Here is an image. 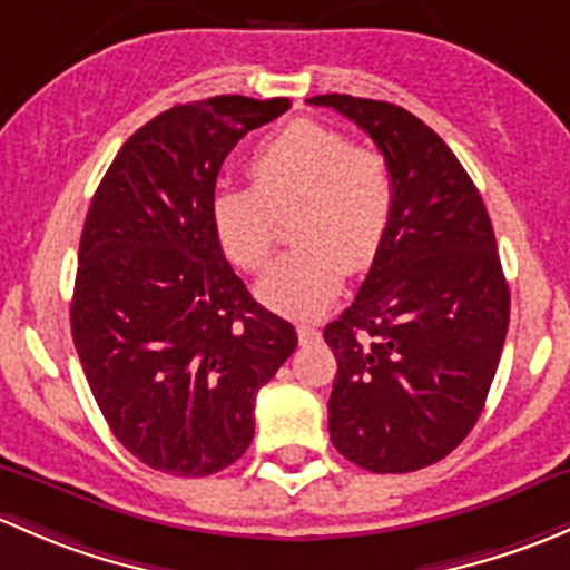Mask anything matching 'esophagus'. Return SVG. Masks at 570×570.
Wrapping results in <instances>:
<instances>
[{
    "label": "esophagus",
    "instance_id": "34e87169",
    "mask_svg": "<svg viewBox=\"0 0 570 570\" xmlns=\"http://www.w3.org/2000/svg\"><path fill=\"white\" fill-rule=\"evenodd\" d=\"M296 332H298V340H302V343H315V340L321 337V328L313 324H296Z\"/></svg>",
    "mask_w": 570,
    "mask_h": 570
}]
</instances>
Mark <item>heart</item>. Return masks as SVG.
Segmentation results:
<instances>
[{"mask_svg": "<svg viewBox=\"0 0 570 570\" xmlns=\"http://www.w3.org/2000/svg\"><path fill=\"white\" fill-rule=\"evenodd\" d=\"M252 189L219 191L210 203L216 242L246 272H261L293 216L298 246L257 283L263 304L283 315H315L337 298L345 274L365 272L390 236L397 180L381 150L356 148L340 128L293 120L257 145Z\"/></svg>", "mask_w": 570, "mask_h": 570, "instance_id": "b5f03b06", "label": "heart"}]
</instances>
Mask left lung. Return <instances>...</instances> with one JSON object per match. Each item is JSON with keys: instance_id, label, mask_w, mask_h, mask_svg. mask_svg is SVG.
Returning a JSON list of instances; mask_svg holds the SVG:
<instances>
[{"instance_id": "left-lung-1", "label": "left lung", "mask_w": 570, "mask_h": 570, "mask_svg": "<svg viewBox=\"0 0 570 570\" xmlns=\"http://www.w3.org/2000/svg\"><path fill=\"white\" fill-rule=\"evenodd\" d=\"M307 104L354 120L397 180L384 249L324 328L337 360L328 433L367 472H414L466 439L500 365L510 291L494 227L459 158L412 111L337 92Z\"/></svg>"}]
</instances>
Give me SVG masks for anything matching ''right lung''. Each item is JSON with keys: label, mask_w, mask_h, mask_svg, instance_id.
Instances as JSON below:
<instances>
[{"label": "right lung", "mask_w": 570, "mask_h": 570, "mask_svg": "<svg viewBox=\"0 0 570 570\" xmlns=\"http://www.w3.org/2000/svg\"><path fill=\"white\" fill-rule=\"evenodd\" d=\"M287 98L216 96L161 111L109 164L79 244L70 332L117 442L175 478L236 463L255 397L296 328L249 296L216 242V175Z\"/></svg>", "instance_id": "add662e5"}]
</instances>
